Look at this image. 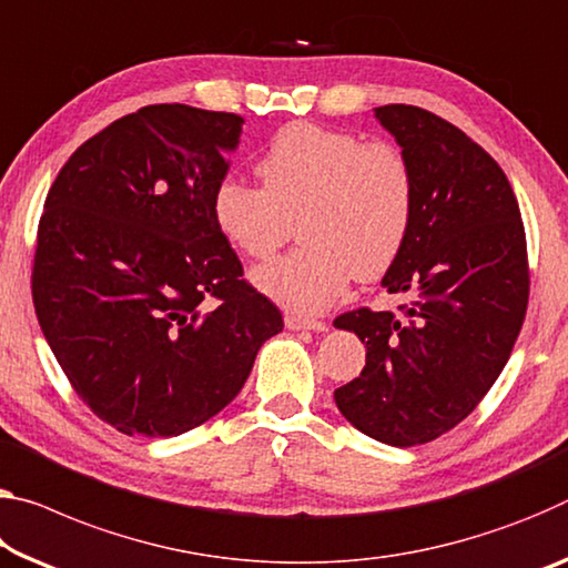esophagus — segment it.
I'll use <instances>...</instances> for the list:
<instances>
[{
	"instance_id": "1",
	"label": "esophagus",
	"mask_w": 568,
	"mask_h": 568,
	"mask_svg": "<svg viewBox=\"0 0 568 568\" xmlns=\"http://www.w3.org/2000/svg\"><path fill=\"white\" fill-rule=\"evenodd\" d=\"M285 326L291 331H318V333L328 331L326 321H313V318H305V316H295V313H287Z\"/></svg>"
}]
</instances>
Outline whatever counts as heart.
<instances>
[{
    "mask_svg": "<svg viewBox=\"0 0 568 568\" xmlns=\"http://www.w3.org/2000/svg\"><path fill=\"white\" fill-rule=\"evenodd\" d=\"M263 186L224 176L212 217L242 255L263 260L301 224L303 247L252 270V285L287 311H326L351 277L384 275L407 242L414 174L386 141L295 121L273 133L257 161Z\"/></svg>",
    "mask_w": 568,
    "mask_h": 568,
    "instance_id": "1",
    "label": "heart"
}]
</instances>
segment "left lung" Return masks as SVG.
<instances>
[{
	"instance_id": "8db88e82",
	"label": "left lung",
	"mask_w": 568,
	"mask_h": 568,
	"mask_svg": "<svg viewBox=\"0 0 568 568\" xmlns=\"http://www.w3.org/2000/svg\"><path fill=\"white\" fill-rule=\"evenodd\" d=\"M374 119L414 174L409 235L382 277L409 303L333 321L366 344L362 376L333 399L358 432L412 447L460 425L506 366L528 305L526 232L503 169L457 125L402 103Z\"/></svg>"
}]
</instances>
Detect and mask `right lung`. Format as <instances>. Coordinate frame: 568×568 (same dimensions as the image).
<instances>
[{
	"instance_id": "obj_1",
	"label": "right lung",
	"mask_w": 568,
	"mask_h": 568,
	"mask_svg": "<svg viewBox=\"0 0 568 568\" xmlns=\"http://www.w3.org/2000/svg\"><path fill=\"white\" fill-rule=\"evenodd\" d=\"M237 113L146 105L88 139L44 200L40 328L78 397L123 435L176 437L237 397L281 311L212 217ZM221 305L204 312L201 301Z\"/></svg>"
}]
</instances>
